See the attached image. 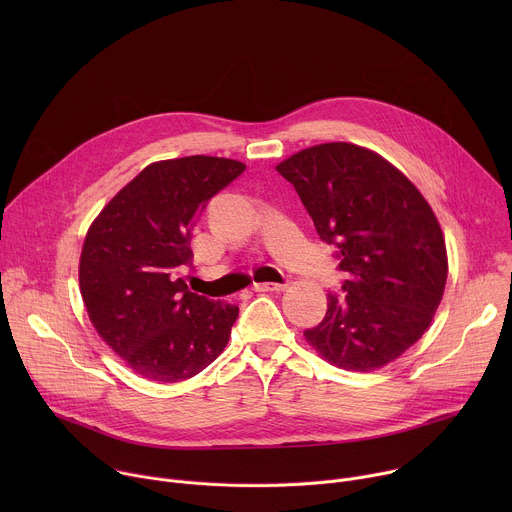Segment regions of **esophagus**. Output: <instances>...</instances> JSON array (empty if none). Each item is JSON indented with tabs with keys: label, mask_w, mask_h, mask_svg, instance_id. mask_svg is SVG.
<instances>
[{
	"label": "esophagus",
	"mask_w": 512,
	"mask_h": 512,
	"mask_svg": "<svg viewBox=\"0 0 512 512\" xmlns=\"http://www.w3.org/2000/svg\"><path fill=\"white\" fill-rule=\"evenodd\" d=\"M255 291H281L285 289V283H273V281H257L253 283Z\"/></svg>",
	"instance_id": "obj_1"
}]
</instances>
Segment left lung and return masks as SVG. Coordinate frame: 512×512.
Wrapping results in <instances>:
<instances>
[{"mask_svg": "<svg viewBox=\"0 0 512 512\" xmlns=\"http://www.w3.org/2000/svg\"><path fill=\"white\" fill-rule=\"evenodd\" d=\"M277 172L344 273L306 340L340 369H381L423 336L444 296L448 257L433 210L395 166L344 141L302 150Z\"/></svg>", "mask_w": 512, "mask_h": 512, "instance_id": "left-lung-1", "label": "left lung"}]
</instances>
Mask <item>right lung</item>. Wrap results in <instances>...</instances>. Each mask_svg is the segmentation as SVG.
Wrapping results in <instances>:
<instances>
[{"label": "right lung", "instance_id": "add662e5", "mask_svg": "<svg viewBox=\"0 0 512 512\" xmlns=\"http://www.w3.org/2000/svg\"><path fill=\"white\" fill-rule=\"evenodd\" d=\"M243 170L210 156L150 164L87 233L79 281L89 318L143 379H190L229 342L239 308L194 294L180 273L192 269V229L208 200Z\"/></svg>", "mask_w": 512, "mask_h": 512}]
</instances>
